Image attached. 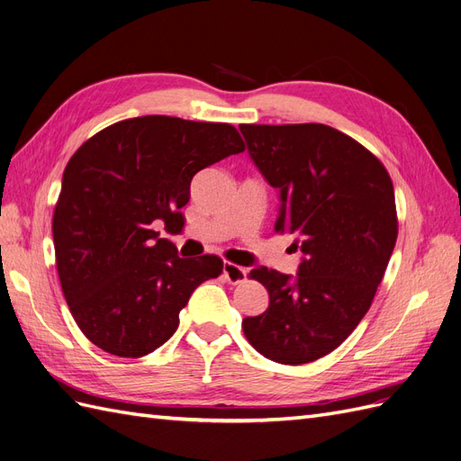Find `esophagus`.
Masks as SVG:
<instances>
[{
  "label": "esophagus",
  "mask_w": 461,
  "mask_h": 461,
  "mask_svg": "<svg viewBox=\"0 0 461 461\" xmlns=\"http://www.w3.org/2000/svg\"><path fill=\"white\" fill-rule=\"evenodd\" d=\"M224 277L230 281V284L237 285V284H241V281H245L247 270L233 262H224Z\"/></svg>",
  "instance_id": "1"
}]
</instances>
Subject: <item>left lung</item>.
I'll list each match as a JSON object with an SVG mask.
<instances>
[{"mask_svg":"<svg viewBox=\"0 0 461 461\" xmlns=\"http://www.w3.org/2000/svg\"><path fill=\"white\" fill-rule=\"evenodd\" d=\"M249 153L279 189L277 233H294L299 276L255 268L270 294L241 328L252 348L299 366L333 352L374 301L398 235L393 180L362 143L325 124H241Z\"/></svg>","mask_w":461,"mask_h":461,"instance_id":"obj_1","label":"left lung"}]
</instances>
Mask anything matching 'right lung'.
Instances as JSON below:
<instances>
[{
    "label": "right lung",
    "mask_w": 461,
    "mask_h": 461,
    "mask_svg": "<svg viewBox=\"0 0 461 461\" xmlns=\"http://www.w3.org/2000/svg\"><path fill=\"white\" fill-rule=\"evenodd\" d=\"M245 151L228 122L138 116L84 141L68 160L53 211L59 281L70 314L95 347L122 358L157 350L214 255L180 258L157 226L182 231L193 176Z\"/></svg>",
    "instance_id": "right-lung-1"
}]
</instances>
